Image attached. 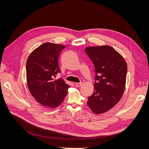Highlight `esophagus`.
I'll return each instance as SVG.
<instances>
[{
  "instance_id": "esophagus-1",
  "label": "esophagus",
  "mask_w": 149,
  "mask_h": 149,
  "mask_svg": "<svg viewBox=\"0 0 149 149\" xmlns=\"http://www.w3.org/2000/svg\"><path fill=\"white\" fill-rule=\"evenodd\" d=\"M75 85L76 87H80L82 85V83H76L75 84Z\"/></svg>"
}]
</instances>
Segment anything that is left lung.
<instances>
[{"label":"left lung","mask_w":149,"mask_h":149,"mask_svg":"<svg viewBox=\"0 0 149 149\" xmlns=\"http://www.w3.org/2000/svg\"><path fill=\"white\" fill-rule=\"evenodd\" d=\"M95 68L94 90L88 105L95 113L109 111L121 98L126 84L127 66L112 47L103 45L85 48Z\"/></svg>","instance_id":"obj_1"}]
</instances>
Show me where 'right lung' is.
<instances>
[{
  "instance_id": "obj_1",
  "label": "right lung",
  "mask_w": 149,
  "mask_h": 149,
  "mask_svg": "<svg viewBox=\"0 0 149 149\" xmlns=\"http://www.w3.org/2000/svg\"><path fill=\"white\" fill-rule=\"evenodd\" d=\"M65 46L45 43L34 50L26 61V81L32 96L42 105L49 108L58 106L65 98L70 86L61 78L58 58Z\"/></svg>"
}]
</instances>
